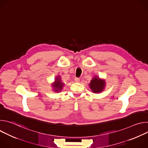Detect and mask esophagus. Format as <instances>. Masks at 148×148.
I'll list each match as a JSON object with an SVG mask.
<instances>
[{
    "mask_svg": "<svg viewBox=\"0 0 148 148\" xmlns=\"http://www.w3.org/2000/svg\"><path fill=\"white\" fill-rule=\"evenodd\" d=\"M75 81L78 82L79 81V78H75Z\"/></svg>",
    "mask_w": 148,
    "mask_h": 148,
    "instance_id": "obj_1",
    "label": "esophagus"
}]
</instances>
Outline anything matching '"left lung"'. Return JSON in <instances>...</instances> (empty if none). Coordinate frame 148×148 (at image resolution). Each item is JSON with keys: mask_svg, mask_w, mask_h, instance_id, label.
I'll return each mask as SVG.
<instances>
[{"mask_svg": "<svg viewBox=\"0 0 148 148\" xmlns=\"http://www.w3.org/2000/svg\"><path fill=\"white\" fill-rule=\"evenodd\" d=\"M89 85L90 88L92 92L98 93L103 90L105 86V82L104 79H101L98 77L96 76L91 81Z\"/></svg>", "mask_w": 148, "mask_h": 148, "instance_id": "8db88e82", "label": "left lung"}]
</instances>
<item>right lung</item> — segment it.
Returning <instances> with one entry per match:
<instances>
[{"mask_svg": "<svg viewBox=\"0 0 148 148\" xmlns=\"http://www.w3.org/2000/svg\"><path fill=\"white\" fill-rule=\"evenodd\" d=\"M63 86H64V84H63L61 81L60 77H57L55 79V82L53 84V87L54 88V91L56 92L61 91Z\"/></svg>", "mask_w": 148, "mask_h": 148, "instance_id": "right-lung-1", "label": "right lung"}]
</instances>
